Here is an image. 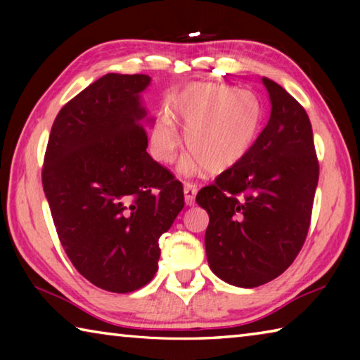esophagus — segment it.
Masks as SVG:
<instances>
[{"instance_id": "1", "label": "esophagus", "mask_w": 360, "mask_h": 360, "mask_svg": "<svg viewBox=\"0 0 360 360\" xmlns=\"http://www.w3.org/2000/svg\"><path fill=\"white\" fill-rule=\"evenodd\" d=\"M198 188L193 182H184V197H186V203L188 206H192L195 203V195H197Z\"/></svg>"}]
</instances>
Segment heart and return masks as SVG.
<instances>
[{"instance_id":"b5f03b06","label":"heart","mask_w":360,"mask_h":360,"mask_svg":"<svg viewBox=\"0 0 360 360\" xmlns=\"http://www.w3.org/2000/svg\"><path fill=\"white\" fill-rule=\"evenodd\" d=\"M174 119L184 124L186 148L192 152L182 160L181 172L193 174L206 167L219 174L252 149L264 124V105L254 92L231 85H188L172 101V114L163 112L152 130V152L160 162H172L181 143Z\"/></svg>"}]
</instances>
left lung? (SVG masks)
<instances>
[{"label":"left lung","mask_w":360,"mask_h":360,"mask_svg":"<svg viewBox=\"0 0 360 360\" xmlns=\"http://www.w3.org/2000/svg\"><path fill=\"white\" fill-rule=\"evenodd\" d=\"M262 81L271 101L266 127L240 163L197 193L210 214V268L238 288H257L292 265L307 240L319 179L307 111L281 85Z\"/></svg>","instance_id":"1"}]
</instances>
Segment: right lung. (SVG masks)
Instances as JSON below:
<instances>
[{
    "instance_id": "add662e5",
    "label": "right lung",
    "mask_w": 360,
    "mask_h": 360,
    "mask_svg": "<svg viewBox=\"0 0 360 360\" xmlns=\"http://www.w3.org/2000/svg\"><path fill=\"white\" fill-rule=\"evenodd\" d=\"M146 75L109 72L53 120L42 187L71 264L96 288L129 294L158 270V238L184 208V188L148 154Z\"/></svg>"
}]
</instances>
